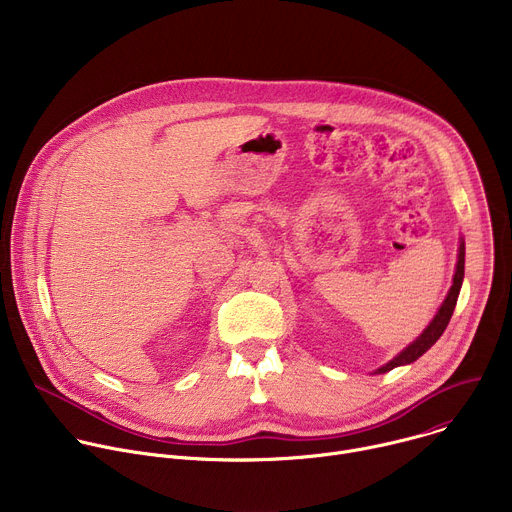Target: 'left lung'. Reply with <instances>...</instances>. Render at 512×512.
<instances>
[{
    "mask_svg": "<svg viewBox=\"0 0 512 512\" xmlns=\"http://www.w3.org/2000/svg\"><path fill=\"white\" fill-rule=\"evenodd\" d=\"M462 279H464V243L460 245V255H458V265H456L454 283H452V287H450V294H448L446 302L442 304L440 312H437V316L433 318V322L423 330V334H421L413 344H409L399 356H395L391 362H387L385 367H381L377 373H387V371H393L395 367H401V364H409V362L417 360L423 352H427V350L437 342V338H440V336L444 334V330L448 328L450 318H452V314H454V308H456V302H458V296H460Z\"/></svg>",
    "mask_w": 512,
    "mask_h": 512,
    "instance_id": "8db88e82",
    "label": "left lung"
}]
</instances>
